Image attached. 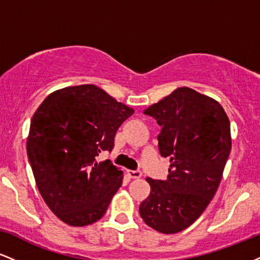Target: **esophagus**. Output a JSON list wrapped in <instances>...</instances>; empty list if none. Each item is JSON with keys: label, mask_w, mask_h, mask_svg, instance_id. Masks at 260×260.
<instances>
[{"label": "esophagus", "mask_w": 260, "mask_h": 260, "mask_svg": "<svg viewBox=\"0 0 260 260\" xmlns=\"http://www.w3.org/2000/svg\"><path fill=\"white\" fill-rule=\"evenodd\" d=\"M127 174L131 178H140V177H142V172H140L139 170H128Z\"/></svg>", "instance_id": "1"}]
</instances>
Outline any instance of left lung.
<instances>
[{
	"mask_svg": "<svg viewBox=\"0 0 260 260\" xmlns=\"http://www.w3.org/2000/svg\"><path fill=\"white\" fill-rule=\"evenodd\" d=\"M144 113L161 126L159 151L170 159L168 178H147L150 194L139 205L148 226L176 234L202 215L221 181L231 151L230 121L222 106L193 89H176Z\"/></svg>",
	"mask_w": 260,
	"mask_h": 260,
	"instance_id": "obj_1",
	"label": "left lung"
}]
</instances>
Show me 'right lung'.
I'll use <instances>...</instances> for the list:
<instances>
[{"label":"right lung","mask_w":260,"mask_h":260,"mask_svg":"<svg viewBox=\"0 0 260 260\" xmlns=\"http://www.w3.org/2000/svg\"><path fill=\"white\" fill-rule=\"evenodd\" d=\"M134 112L99 86H67L51 92L30 122L26 153L39 192L59 220L86 226L100 220L122 184L110 160L118 127Z\"/></svg>","instance_id":"right-lung-1"}]
</instances>
